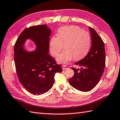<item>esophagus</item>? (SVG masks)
Listing matches in <instances>:
<instances>
[{"label":"esophagus","mask_w":120,"mask_h":120,"mask_svg":"<svg viewBox=\"0 0 120 120\" xmlns=\"http://www.w3.org/2000/svg\"><path fill=\"white\" fill-rule=\"evenodd\" d=\"M62 68L63 70H65V69H67L68 68V67L67 66H66V65H63Z\"/></svg>","instance_id":"esophagus-1"}]
</instances>
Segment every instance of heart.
Wrapping results in <instances>:
<instances>
[{
  "label": "heart",
  "mask_w": 120,
  "mask_h": 120,
  "mask_svg": "<svg viewBox=\"0 0 120 120\" xmlns=\"http://www.w3.org/2000/svg\"><path fill=\"white\" fill-rule=\"evenodd\" d=\"M91 43L90 34L79 27L65 26L58 30V37H52L49 42V49L52 56L57 57L65 47V51L57 58L58 63L66 64L73 60L85 57Z\"/></svg>",
  "instance_id": "1"
}]
</instances>
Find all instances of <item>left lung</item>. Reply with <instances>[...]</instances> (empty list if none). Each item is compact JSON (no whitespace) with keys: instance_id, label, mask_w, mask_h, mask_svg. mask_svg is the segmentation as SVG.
I'll return each instance as SVG.
<instances>
[{"instance_id":"left-lung-1","label":"left lung","mask_w":120,"mask_h":120,"mask_svg":"<svg viewBox=\"0 0 120 120\" xmlns=\"http://www.w3.org/2000/svg\"><path fill=\"white\" fill-rule=\"evenodd\" d=\"M91 46L85 57L75 63L81 66L80 69L71 68L74 76L69 79L70 85L82 91H88L98 84L103 73L105 66L104 43L96 30L90 27Z\"/></svg>"}]
</instances>
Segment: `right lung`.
Here are the masks:
<instances>
[{
    "instance_id": "1",
    "label": "right lung",
    "mask_w": 120,
    "mask_h": 120,
    "mask_svg": "<svg viewBox=\"0 0 120 120\" xmlns=\"http://www.w3.org/2000/svg\"><path fill=\"white\" fill-rule=\"evenodd\" d=\"M51 29L46 25L25 29L14 45V61L19 82L29 93L40 94L48 91L54 84L56 73L62 71L48 53ZM27 38L34 41L37 49L27 52L22 47Z\"/></svg>"
}]
</instances>
